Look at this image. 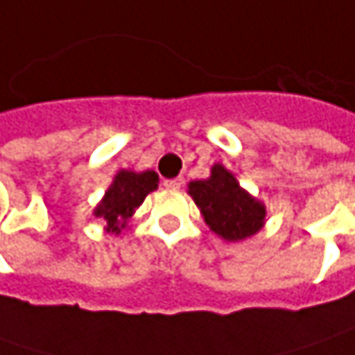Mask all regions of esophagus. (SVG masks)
<instances>
[{"mask_svg":"<svg viewBox=\"0 0 355 355\" xmlns=\"http://www.w3.org/2000/svg\"><path fill=\"white\" fill-rule=\"evenodd\" d=\"M184 185V178H173V180H164V187L168 189H180Z\"/></svg>","mask_w":355,"mask_h":355,"instance_id":"1","label":"esophagus"}]
</instances>
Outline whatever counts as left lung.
Here are the masks:
<instances>
[{
    "label": "left lung",
    "mask_w": 355,
    "mask_h": 355,
    "mask_svg": "<svg viewBox=\"0 0 355 355\" xmlns=\"http://www.w3.org/2000/svg\"><path fill=\"white\" fill-rule=\"evenodd\" d=\"M187 193L213 233L229 243L245 241L265 227L266 205L241 187L223 164H213L207 180L189 182Z\"/></svg>",
    "instance_id": "left-lung-1"
}]
</instances>
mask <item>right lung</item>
<instances>
[{
	"instance_id": "1",
	"label": "right lung",
	"mask_w": 355,
	"mask_h": 355,
	"mask_svg": "<svg viewBox=\"0 0 355 355\" xmlns=\"http://www.w3.org/2000/svg\"><path fill=\"white\" fill-rule=\"evenodd\" d=\"M157 184L159 178L154 170H120L92 215L103 219L106 233L120 235V231L128 227V221L142 205L146 196L156 191Z\"/></svg>"
}]
</instances>
